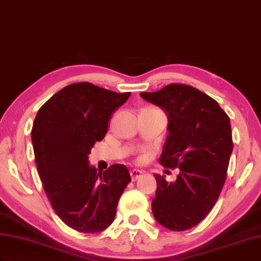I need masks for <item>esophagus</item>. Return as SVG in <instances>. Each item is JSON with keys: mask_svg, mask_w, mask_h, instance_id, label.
Returning <instances> with one entry per match:
<instances>
[{"mask_svg": "<svg viewBox=\"0 0 261 261\" xmlns=\"http://www.w3.org/2000/svg\"><path fill=\"white\" fill-rule=\"evenodd\" d=\"M142 175V172L139 170H132L130 172V176L132 178V181H136L137 178H139Z\"/></svg>", "mask_w": 261, "mask_h": 261, "instance_id": "obj_1", "label": "esophagus"}]
</instances>
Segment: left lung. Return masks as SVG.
I'll use <instances>...</instances> for the list:
<instances>
[{"label": "left lung", "instance_id": "obj_1", "mask_svg": "<svg viewBox=\"0 0 261 261\" xmlns=\"http://www.w3.org/2000/svg\"><path fill=\"white\" fill-rule=\"evenodd\" d=\"M140 96L168 116L170 134L160 163L180 168L175 182L155 175L152 214L171 231H186L208 216L226 181L233 150L229 117L215 99L185 84H170Z\"/></svg>", "mask_w": 261, "mask_h": 261}]
</instances>
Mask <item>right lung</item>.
Instances as JSON below:
<instances>
[{
  "instance_id": "right-lung-1",
  "label": "right lung",
  "mask_w": 261,
  "mask_h": 261,
  "mask_svg": "<svg viewBox=\"0 0 261 261\" xmlns=\"http://www.w3.org/2000/svg\"><path fill=\"white\" fill-rule=\"evenodd\" d=\"M131 93H114L90 83L64 87L40 107L32 140L36 166L50 206L69 227L104 231L131 182L127 168L111 165L97 173L88 155L103 140L112 113Z\"/></svg>"
}]
</instances>
